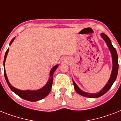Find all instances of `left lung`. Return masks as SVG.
I'll use <instances>...</instances> for the list:
<instances>
[{
	"instance_id": "obj_1",
	"label": "left lung",
	"mask_w": 121,
	"mask_h": 121,
	"mask_svg": "<svg viewBox=\"0 0 121 121\" xmlns=\"http://www.w3.org/2000/svg\"><path fill=\"white\" fill-rule=\"evenodd\" d=\"M100 36L102 37V38L105 41L106 44H107V46L109 48V50L111 51V54L112 55V72H111L110 78L108 80L106 85L100 91H99L97 93H95V94L87 93V92H83V90H81L80 88L76 84V83L73 80L74 88H75V90L76 92H77L78 94L81 95L86 97L97 98L100 97V96L103 95L104 94H105L112 86V85L116 79L117 76V73H118V56H117L116 49L114 48V46H113L112 43H111L110 39L109 38V37L107 36V35H105L104 33H102L101 35H100Z\"/></svg>"
}]
</instances>
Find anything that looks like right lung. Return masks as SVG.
<instances>
[{
    "instance_id": "obj_1",
    "label": "right lung",
    "mask_w": 121,
    "mask_h": 121,
    "mask_svg": "<svg viewBox=\"0 0 121 121\" xmlns=\"http://www.w3.org/2000/svg\"><path fill=\"white\" fill-rule=\"evenodd\" d=\"M14 39H15V38L12 39L11 41L10 42V45L12 43V42L14 41ZM9 49L8 48L6 52H5V54L4 60V68L5 78V80H6L9 88H10V90H12V92H14L16 94H17L18 96H19L20 97H21L22 99H23L24 100H28V101L36 102L46 97L51 91V86H52V84H53V74H54V72H55V70H56V68H58L59 65H55V66H53V68H51V71H50V73H49V79L48 80L46 84L43 87H42L40 89H38V90H19V89L15 88V87L11 85V84L9 82L6 75V72H5V60H6V57L9 52Z\"/></svg>"
}]
</instances>
